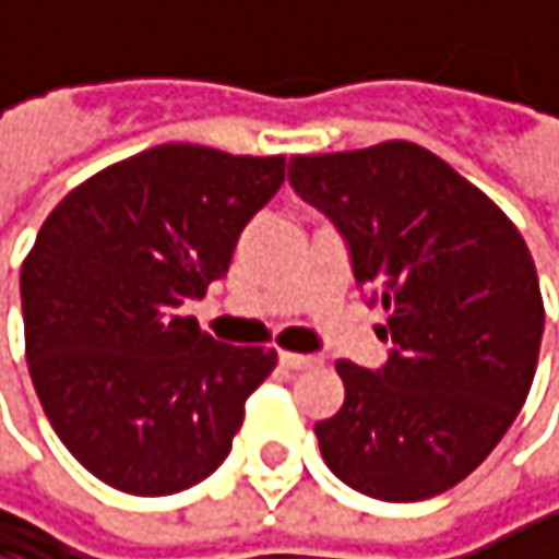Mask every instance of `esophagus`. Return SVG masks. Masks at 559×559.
<instances>
[{"label":"esophagus","mask_w":559,"mask_h":559,"mask_svg":"<svg viewBox=\"0 0 559 559\" xmlns=\"http://www.w3.org/2000/svg\"><path fill=\"white\" fill-rule=\"evenodd\" d=\"M282 364L288 370H314L321 367V357H311V354H292V350H282Z\"/></svg>","instance_id":"1"}]
</instances>
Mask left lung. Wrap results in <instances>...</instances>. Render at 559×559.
<instances>
[{"instance_id": "1", "label": "left lung", "mask_w": 559, "mask_h": 559, "mask_svg": "<svg viewBox=\"0 0 559 559\" xmlns=\"http://www.w3.org/2000/svg\"><path fill=\"white\" fill-rule=\"evenodd\" d=\"M288 179L344 231L393 344L377 373L337 364L344 406L314 426L328 468L380 501L455 488L511 429L537 370L544 298L518 225L409 140L292 156Z\"/></svg>"}]
</instances>
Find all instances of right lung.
<instances>
[{
  "label": "right lung",
  "mask_w": 559,
  "mask_h": 559,
  "mask_svg": "<svg viewBox=\"0 0 559 559\" xmlns=\"http://www.w3.org/2000/svg\"><path fill=\"white\" fill-rule=\"evenodd\" d=\"M285 156L163 143L74 186L22 261L25 360L64 449L104 485L163 498L228 455L277 354L212 341L189 298L228 271Z\"/></svg>",
  "instance_id": "1"
}]
</instances>
